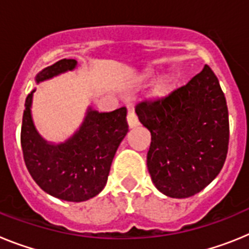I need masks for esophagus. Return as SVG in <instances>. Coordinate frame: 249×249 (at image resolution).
I'll use <instances>...</instances> for the list:
<instances>
[{"label": "esophagus", "instance_id": "34e87169", "mask_svg": "<svg viewBox=\"0 0 249 249\" xmlns=\"http://www.w3.org/2000/svg\"><path fill=\"white\" fill-rule=\"evenodd\" d=\"M127 122H128L129 128H135V127L140 126V121H138L137 116L133 111H128V114H127Z\"/></svg>", "mask_w": 249, "mask_h": 249}]
</instances>
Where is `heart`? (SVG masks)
<instances>
[{"label": "heart", "instance_id": "1", "mask_svg": "<svg viewBox=\"0 0 249 249\" xmlns=\"http://www.w3.org/2000/svg\"><path fill=\"white\" fill-rule=\"evenodd\" d=\"M153 76V72L152 71H146L143 74H142V78H149V77ZM169 77H163V78H160L157 83L155 85L153 89H152V96L153 97H162L164 93L167 92L169 87Z\"/></svg>", "mask_w": 249, "mask_h": 249}]
</instances>
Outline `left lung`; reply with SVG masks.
Listing matches in <instances>:
<instances>
[{
	"instance_id": "8db88e82",
	"label": "left lung",
	"mask_w": 249,
	"mask_h": 249,
	"mask_svg": "<svg viewBox=\"0 0 249 249\" xmlns=\"http://www.w3.org/2000/svg\"><path fill=\"white\" fill-rule=\"evenodd\" d=\"M136 113L151 132L147 167L160 192L187 198L218 176L230 122L224 93L208 66L167 97L140 102Z\"/></svg>"
}]
</instances>
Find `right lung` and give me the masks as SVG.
<instances>
[{"mask_svg": "<svg viewBox=\"0 0 249 249\" xmlns=\"http://www.w3.org/2000/svg\"><path fill=\"white\" fill-rule=\"evenodd\" d=\"M77 67L76 59L63 58L35 77L36 83L51 80ZM36 89L26 98L22 118L21 146L28 172L46 193L67 202L93 198L105 188L112 160L128 132L127 109L98 112L92 107L71 137L59 143L39 135L32 118Z\"/></svg>", "mask_w": 249, "mask_h": 249, "instance_id": "right-lung-1", "label": "right lung"}]
</instances>
